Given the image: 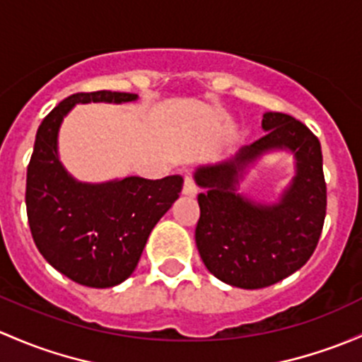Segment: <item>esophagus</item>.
Listing matches in <instances>:
<instances>
[{
    "instance_id": "1",
    "label": "esophagus",
    "mask_w": 362,
    "mask_h": 362,
    "mask_svg": "<svg viewBox=\"0 0 362 362\" xmlns=\"http://www.w3.org/2000/svg\"><path fill=\"white\" fill-rule=\"evenodd\" d=\"M182 192H184V196H189V197H194L197 194V187L191 177H185L184 189H182Z\"/></svg>"
}]
</instances>
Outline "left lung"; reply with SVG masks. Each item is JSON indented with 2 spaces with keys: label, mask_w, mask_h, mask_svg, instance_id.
Segmentation results:
<instances>
[{
  "label": "left lung",
  "mask_w": 362,
  "mask_h": 362,
  "mask_svg": "<svg viewBox=\"0 0 362 362\" xmlns=\"http://www.w3.org/2000/svg\"><path fill=\"white\" fill-rule=\"evenodd\" d=\"M260 140L215 165L197 166L203 189L196 227L201 260L216 279L258 290L279 283L307 264L317 246L326 216V184L317 136L283 112H265ZM277 150L296 159V177L274 204L238 192L251 165Z\"/></svg>",
  "instance_id": "1"
}]
</instances>
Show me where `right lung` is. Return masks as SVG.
I'll list each match as a JSON object with an SVG mask.
<instances>
[{
  "instance_id": "right-lung-1",
  "label": "right lung",
  "mask_w": 362,
  "mask_h": 362,
  "mask_svg": "<svg viewBox=\"0 0 362 362\" xmlns=\"http://www.w3.org/2000/svg\"><path fill=\"white\" fill-rule=\"evenodd\" d=\"M136 98V93L107 90L74 93L37 128L25 187L30 234L45 260L83 286L112 288L128 279L151 230L178 199L184 185L180 175L88 184L64 168L59 130L76 104H127Z\"/></svg>"
}]
</instances>
